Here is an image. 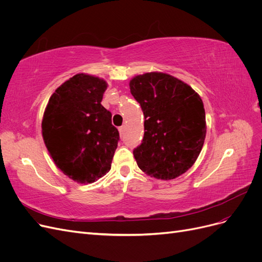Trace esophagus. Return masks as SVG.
Instances as JSON below:
<instances>
[{
	"instance_id": "esophagus-1",
	"label": "esophagus",
	"mask_w": 262,
	"mask_h": 262,
	"mask_svg": "<svg viewBox=\"0 0 262 262\" xmlns=\"http://www.w3.org/2000/svg\"><path fill=\"white\" fill-rule=\"evenodd\" d=\"M118 130H119V133H120V136H122L123 132H124V126L123 125L122 126H119Z\"/></svg>"
}]
</instances>
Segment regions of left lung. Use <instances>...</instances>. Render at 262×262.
<instances>
[{
  "label": "left lung",
  "instance_id": "obj_1",
  "mask_svg": "<svg viewBox=\"0 0 262 262\" xmlns=\"http://www.w3.org/2000/svg\"><path fill=\"white\" fill-rule=\"evenodd\" d=\"M144 114V138L133 155L142 171L170 180L195 163L207 134L204 106L199 94L169 74L150 72L129 83Z\"/></svg>",
  "mask_w": 262,
  "mask_h": 262
}]
</instances>
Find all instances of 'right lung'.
I'll return each mask as SVG.
<instances>
[{
    "instance_id": "obj_1",
    "label": "right lung",
    "mask_w": 262,
    "mask_h": 262,
    "mask_svg": "<svg viewBox=\"0 0 262 262\" xmlns=\"http://www.w3.org/2000/svg\"><path fill=\"white\" fill-rule=\"evenodd\" d=\"M107 82L78 73L51 95L41 122L42 138L57 167L78 184H91L112 168L119 132L102 106Z\"/></svg>"
}]
</instances>
